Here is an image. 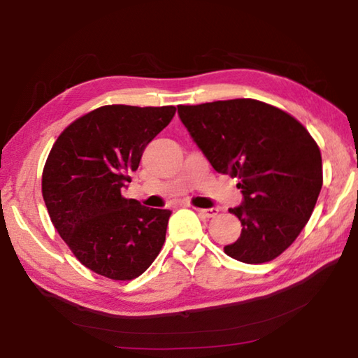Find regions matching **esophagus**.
<instances>
[{
    "mask_svg": "<svg viewBox=\"0 0 358 358\" xmlns=\"http://www.w3.org/2000/svg\"><path fill=\"white\" fill-rule=\"evenodd\" d=\"M196 211L203 217H215L217 215V208H196Z\"/></svg>",
    "mask_w": 358,
    "mask_h": 358,
    "instance_id": "esophagus-1",
    "label": "esophagus"
}]
</instances>
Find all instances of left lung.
I'll use <instances>...</instances> for the list:
<instances>
[{
  "label": "left lung",
  "instance_id": "1",
  "mask_svg": "<svg viewBox=\"0 0 358 358\" xmlns=\"http://www.w3.org/2000/svg\"><path fill=\"white\" fill-rule=\"evenodd\" d=\"M178 117L217 173L238 178L243 202L229 211L241 222L229 257L264 264L294 243L316 207L322 157L289 113L256 99L178 106Z\"/></svg>",
  "mask_w": 358,
  "mask_h": 358
}]
</instances>
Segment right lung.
<instances>
[{"instance_id":"add662e5","label":"right lung","mask_w":358,"mask_h":358,"mask_svg":"<svg viewBox=\"0 0 358 358\" xmlns=\"http://www.w3.org/2000/svg\"><path fill=\"white\" fill-rule=\"evenodd\" d=\"M175 110L104 106L76 120L53 143L42 197L59 237L94 273L134 280L164 245L172 211L143 207L121 189Z\"/></svg>"}]
</instances>
